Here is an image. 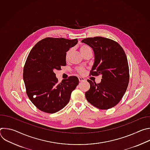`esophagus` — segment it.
Here are the masks:
<instances>
[{
	"label": "esophagus",
	"mask_w": 150,
	"mask_h": 150,
	"mask_svg": "<svg viewBox=\"0 0 150 150\" xmlns=\"http://www.w3.org/2000/svg\"><path fill=\"white\" fill-rule=\"evenodd\" d=\"M78 79H79V81L80 82H83V81H85V79L83 78H82V77H79Z\"/></svg>",
	"instance_id": "obj_1"
}]
</instances>
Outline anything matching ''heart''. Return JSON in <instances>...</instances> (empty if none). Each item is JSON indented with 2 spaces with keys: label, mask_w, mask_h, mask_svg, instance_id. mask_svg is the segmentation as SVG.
<instances>
[{
  "label": "heart",
  "mask_w": 150,
  "mask_h": 150,
  "mask_svg": "<svg viewBox=\"0 0 150 150\" xmlns=\"http://www.w3.org/2000/svg\"><path fill=\"white\" fill-rule=\"evenodd\" d=\"M79 50H80V52L81 53V54L82 55H84L85 53H87L88 51L91 50V49L88 46L85 45H83L81 46V47L79 48ZM71 52H72L71 49H69L67 52L66 54H65V59H66L67 60H69V59L70 57V56H71ZM76 71L79 74H81L84 72V69L82 67H79V68L76 69Z\"/></svg>",
  "instance_id": "b5f03b06"
}]
</instances>
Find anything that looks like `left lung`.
<instances>
[{
  "instance_id": "obj_1",
  "label": "left lung",
  "mask_w": 150,
  "mask_h": 150,
  "mask_svg": "<svg viewBox=\"0 0 150 150\" xmlns=\"http://www.w3.org/2000/svg\"><path fill=\"white\" fill-rule=\"evenodd\" d=\"M81 41L94 51L95 59L90 75H102L99 83L87 80L90 88L85 93V97L99 109L112 108L120 101L129 83V71L126 54L119 43L109 38L95 37Z\"/></svg>"
}]
</instances>
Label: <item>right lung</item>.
Wrapping results in <instances>:
<instances>
[{
    "label": "right lung",
    "instance_id": "right-lung-1",
    "mask_svg": "<svg viewBox=\"0 0 150 150\" xmlns=\"http://www.w3.org/2000/svg\"><path fill=\"white\" fill-rule=\"evenodd\" d=\"M78 41L77 38L48 37L38 41L30 51L23 79L28 98L41 111L54 113L69 103L79 79L72 76L59 83L54 71L66 66V53Z\"/></svg>",
    "mask_w": 150,
    "mask_h": 150
}]
</instances>
